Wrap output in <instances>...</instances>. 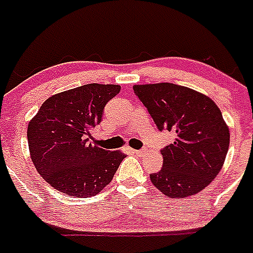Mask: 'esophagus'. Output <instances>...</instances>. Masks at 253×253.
Masks as SVG:
<instances>
[{
	"label": "esophagus",
	"instance_id": "obj_1",
	"mask_svg": "<svg viewBox=\"0 0 253 253\" xmlns=\"http://www.w3.org/2000/svg\"><path fill=\"white\" fill-rule=\"evenodd\" d=\"M130 153H132V154H136V156H140V154H143V150H136V149H130Z\"/></svg>",
	"mask_w": 253,
	"mask_h": 253
}]
</instances>
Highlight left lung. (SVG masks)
<instances>
[{
  "label": "left lung",
  "instance_id": "left-lung-1",
  "mask_svg": "<svg viewBox=\"0 0 253 253\" xmlns=\"http://www.w3.org/2000/svg\"><path fill=\"white\" fill-rule=\"evenodd\" d=\"M133 92L159 131L176 133L175 141L161 150L163 166L150 175L153 185L171 198L203 190L220 172L230 141L217 105L192 88L167 82L135 84Z\"/></svg>",
  "mask_w": 253,
  "mask_h": 253
}]
</instances>
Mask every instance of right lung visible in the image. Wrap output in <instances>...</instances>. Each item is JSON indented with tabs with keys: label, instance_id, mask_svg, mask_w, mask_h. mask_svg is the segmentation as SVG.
I'll use <instances>...</instances> for the list:
<instances>
[{
	"label": "right lung",
	"instance_id": "1",
	"mask_svg": "<svg viewBox=\"0 0 253 253\" xmlns=\"http://www.w3.org/2000/svg\"><path fill=\"white\" fill-rule=\"evenodd\" d=\"M121 91L118 84H88L48 97L29 122V152L38 173L52 188L84 198L100 193L126 154L91 141L104 108Z\"/></svg>",
	"mask_w": 253,
	"mask_h": 253
}]
</instances>
